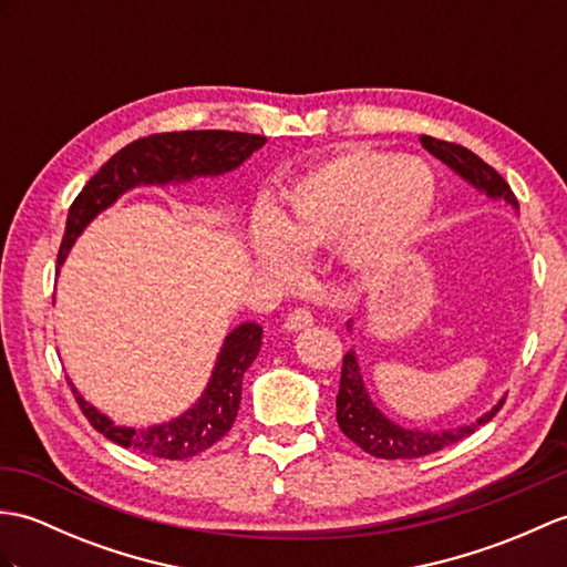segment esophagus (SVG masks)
<instances>
[{
    "label": "esophagus",
    "mask_w": 567,
    "mask_h": 567,
    "mask_svg": "<svg viewBox=\"0 0 567 567\" xmlns=\"http://www.w3.org/2000/svg\"><path fill=\"white\" fill-rule=\"evenodd\" d=\"M313 323V313L309 309H295L292 313H287L285 328L287 331H301V328H309Z\"/></svg>",
    "instance_id": "34e87169"
}]
</instances>
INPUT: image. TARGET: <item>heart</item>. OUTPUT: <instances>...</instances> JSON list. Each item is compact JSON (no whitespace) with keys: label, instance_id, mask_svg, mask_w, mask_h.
<instances>
[{"label":"heart","instance_id":"heart-1","mask_svg":"<svg viewBox=\"0 0 567 567\" xmlns=\"http://www.w3.org/2000/svg\"><path fill=\"white\" fill-rule=\"evenodd\" d=\"M434 197L437 181L425 162L377 150L340 152L289 188L282 217L260 209L251 244L278 278H295L307 254L333 244L352 268L381 270L423 229Z\"/></svg>","mask_w":567,"mask_h":567}]
</instances>
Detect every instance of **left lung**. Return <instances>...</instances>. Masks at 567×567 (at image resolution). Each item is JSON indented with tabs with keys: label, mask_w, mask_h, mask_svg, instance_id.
I'll use <instances>...</instances> for the list:
<instances>
[{
	"label": "left lung",
	"mask_w": 567,
	"mask_h": 567,
	"mask_svg": "<svg viewBox=\"0 0 567 567\" xmlns=\"http://www.w3.org/2000/svg\"><path fill=\"white\" fill-rule=\"evenodd\" d=\"M423 147L442 159L446 166H452L458 176H464L468 183H473L478 190L488 193L491 197H505L509 205L517 207V197L507 186V181L497 174L493 166L485 164L478 154L462 147V144L446 142L423 135L420 137ZM505 401H499L491 413L478 417L476 423L444 430V432H423V430H408L379 411L372 403L370 393L364 389V381L360 374V364L354 360V352L350 350L343 358V372H340V386L336 396V420L338 427L343 430L348 440L360 446L362 452L377 458H420L444 450L462 442L468 434L476 432L481 425L493 420Z\"/></svg>",
	"instance_id": "left-lung-1"
}]
</instances>
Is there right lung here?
Segmentation results:
<instances>
[{
	"label": "right lung",
	"instance_id": "obj_1",
	"mask_svg": "<svg viewBox=\"0 0 567 567\" xmlns=\"http://www.w3.org/2000/svg\"><path fill=\"white\" fill-rule=\"evenodd\" d=\"M266 144L262 135L229 133V130H183V133H156L130 142L115 152L96 176L74 197L58 254V266L68 256L74 239L101 209L117 200V195L140 186V183L190 181L193 176L224 174L248 159ZM258 323H241L224 340L213 379L190 411L166 425L147 430L113 425L94 405H89L72 389L82 413L105 440L156 458H190L217 444L234 425L241 403V381L248 367L260 352Z\"/></svg>",
	"mask_w": 567,
	"mask_h": 567
}]
</instances>
